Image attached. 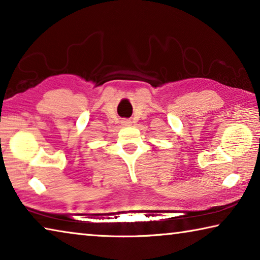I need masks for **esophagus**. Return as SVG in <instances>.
Here are the masks:
<instances>
[{
	"instance_id": "obj_1",
	"label": "esophagus",
	"mask_w": 260,
	"mask_h": 260,
	"mask_svg": "<svg viewBox=\"0 0 260 260\" xmlns=\"http://www.w3.org/2000/svg\"><path fill=\"white\" fill-rule=\"evenodd\" d=\"M122 125H124V126H131L132 125V121L128 120V119L124 120V121H122Z\"/></svg>"
}]
</instances>
